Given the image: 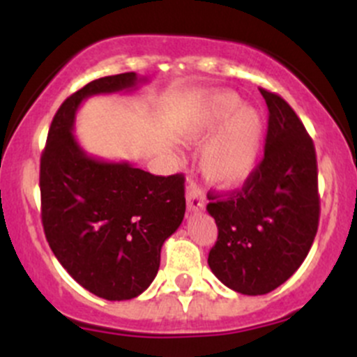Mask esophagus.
I'll use <instances>...</instances> for the list:
<instances>
[{"mask_svg": "<svg viewBox=\"0 0 357 357\" xmlns=\"http://www.w3.org/2000/svg\"><path fill=\"white\" fill-rule=\"evenodd\" d=\"M205 202H207V199H205L204 190L197 183H188V186H186V205H188V211H202L205 207Z\"/></svg>", "mask_w": 357, "mask_h": 357, "instance_id": "obj_1", "label": "esophagus"}]
</instances>
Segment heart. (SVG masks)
<instances>
[{"instance_id": "obj_1", "label": "heart", "mask_w": 357, "mask_h": 357, "mask_svg": "<svg viewBox=\"0 0 357 357\" xmlns=\"http://www.w3.org/2000/svg\"><path fill=\"white\" fill-rule=\"evenodd\" d=\"M204 146L200 171L211 185L235 188L254 171L262 142V121L231 91L214 93L197 114L185 136Z\"/></svg>"}]
</instances>
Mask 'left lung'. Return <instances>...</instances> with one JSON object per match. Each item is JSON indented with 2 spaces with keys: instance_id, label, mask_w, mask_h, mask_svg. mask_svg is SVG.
Returning a JSON list of instances; mask_svg holds the SVG:
<instances>
[{
  "instance_id": "left-lung-1",
  "label": "left lung",
  "mask_w": 357,
  "mask_h": 357,
  "mask_svg": "<svg viewBox=\"0 0 357 357\" xmlns=\"http://www.w3.org/2000/svg\"><path fill=\"white\" fill-rule=\"evenodd\" d=\"M269 110L264 157L240 190L208 193L218 225L208 268L243 295L278 289L307 257L319 222L318 164L311 136L294 109L261 88Z\"/></svg>"
}]
</instances>
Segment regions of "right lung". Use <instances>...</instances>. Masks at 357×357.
Listing matches in <instances>:
<instances>
[{
    "instance_id": "obj_1",
    "label": "right lung",
    "mask_w": 357,
    "mask_h": 357,
    "mask_svg": "<svg viewBox=\"0 0 357 357\" xmlns=\"http://www.w3.org/2000/svg\"><path fill=\"white\" fill-rule=\"evenodd\" d=\"M135 72L88 82L60 105L41 153L39 188L46 240L81 287L107 301H129L150 287L160 248L185 218L183 174L155 176L129 162H105L75 142V112L86 98L129 91Z\"/></svg>"
}]
</instances>
